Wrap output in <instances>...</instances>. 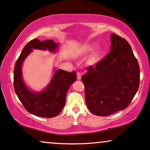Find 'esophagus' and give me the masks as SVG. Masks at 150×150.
I'll list each match as a JSON object with an SVG mask.
<instances>
[{
	"label": "esophagus",
	"instance_id": "obj_1",
	"mask_svg": "<svg viewBox=\"0 0 150 150\" xmlns=\"http://www.w3.org/2000/svg\"><path fill=\"white\" fill-rule=\"evenodd\" d=\"M81 74L80 72H77V79H81Z\"/></svg>",
	"mask_w": 150,
	"mask_h": 150
}]
</instances>
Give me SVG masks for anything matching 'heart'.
<instances>
[{"instance_id": "obj_1", "label": "heart", "mask_w": 150, "mask_h": 150, "mask_svg": "<svg viewBox=\"0 0 150 150\" xmlns=\"http://www.w3.org/2000/svg\"><path fill=\"white\" fill-rule=\"evenodd\" d=\"M97 59H98V54H96L93 57L92 59H91V62H92V63H95V62L97 61Z\"/></svg>"}]
</instances>
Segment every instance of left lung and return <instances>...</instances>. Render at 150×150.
Returning <instances> with one entry per match:
<instances>
[{"mask_svg": "<svg viewBox=\"0 0 150 150\" xmlns=\"http://www.w3.org/2000/svg\"><path fill=\"white\" fill-rule=\"evenodd\" d=\"M111 41V52L81 77L87 107L99 116L125 109L139 88L140 68L129 43L115 34Z\"/></svg>", "mask_w": 150, "mask_h": 150, "instance_id": "8db88e82", "label": "left lung"}]
</instances>
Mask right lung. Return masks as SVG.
<instances>
[{
    "instance_id": "1",
    "label": "right lung",
    "mask_w": 150,
    "mask_h": 150,
    "mask_svg": "<svg viewBox=\"0 0 150 150\" xmlns=\"http://www.w3.org/2000/svg\"><path fill=\"white\" fill-rule=\"evenodd\" d=\"M59 44L52 40L40 41L35 39L25 45L14 66V87L16 94L28 112L39 117H52L59 115L65 105L68 90L77 75L75 71L69 72L57 70L50 82L41 92H33L26 86L22 77V64L33 49L55 52Z\"/></svg>"
}]
</instances>
